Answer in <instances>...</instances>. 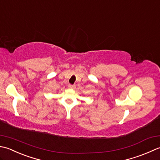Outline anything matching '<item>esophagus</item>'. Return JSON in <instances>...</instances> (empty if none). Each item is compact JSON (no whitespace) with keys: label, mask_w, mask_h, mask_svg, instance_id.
I'll return each instance as SVG.
<instances>
[{"label":"esophagus","mask_w":160,"mask_h":160,"mask_svg":"<svg viewBox=\"0 0 160 160\" xmlns=\"http://www.w3.org/2000/svg\"><path fill=\"white\" fill-rule=\"evenodd\" d=\"M68 88L70 89H74L76 88V86L75 85H72V84H68Z\"/></svg>","instance_id":"obj_1"}]
</instances>
